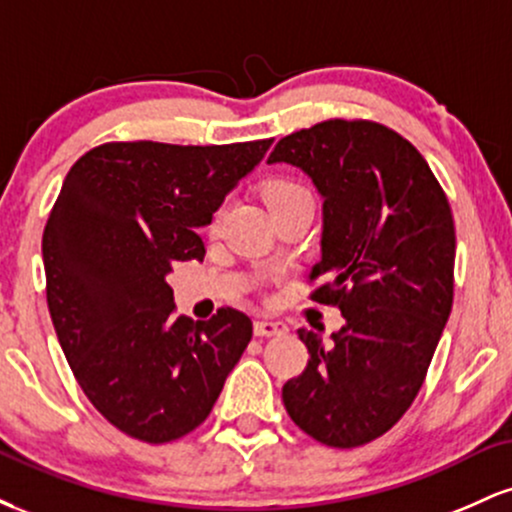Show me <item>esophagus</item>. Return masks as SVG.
Segmentation results:
<instances>
[{
  "instance_id": "1",
  "label": "esophagus",
  "mask_w": 512,
  "mask_h": 512,
  "mask_svg": "<svg viewBox=\"0 0 512 512\" xmlns=\"http://www.w3.org/2000/svg\"><path fill=\"white\" fill-rule=\"evenodd\" d=\"M252 330H255L257 337H276V334L286 332V325L284 322H274V320H257Z\"/></svg>"
}]
</instances>
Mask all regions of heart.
<instances>
[{"label":"heart","instance_id":"b5f03b06","mask_svg":"<svg viewBox=\"0 0 512 512\" xmlns=\"http://www.w3.org/2000/svg\"><path fill=\"white\" fill-rule=\"evenodd\" d=\"M301 195H308V192L291 180H274L272 185L267 187L269 207H274V204H279V202H286V199L301 197ZM216 226H219V214H216V219L211 221V231H216Z\"/></svg>","mask_w":512,"mask_h":512}]
</instances>
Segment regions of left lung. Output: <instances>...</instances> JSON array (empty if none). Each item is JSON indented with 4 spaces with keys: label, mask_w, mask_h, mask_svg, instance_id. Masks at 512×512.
<instances>
[{
    "label": "left lung",
    "mask_w": 512,
    "mask_h": 512,
    "mask_svg": "<svg viewBox=\"0 0 512 512\" xmlns=\"http://www.w3.org/2000/svg\"><path fill=\"white\" fill-rule=\"evenodd\" d=\"M267 163H289L322 197L313 301L342 310L322 342L298 330L308 366L281 390L301 431L358 448L402 419L424 385L452 310L455 223L436 175L407 139L368 120L293 132Z\"/></svg>",
    "instance_id": "obj_1"
}]
</instances>
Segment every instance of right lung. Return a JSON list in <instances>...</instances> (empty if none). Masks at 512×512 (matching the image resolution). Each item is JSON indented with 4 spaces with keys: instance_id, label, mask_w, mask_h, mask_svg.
<instances>
[{
    "instance_id": "add662e5",
    "label": "right lung",
    "mask_w": 512,
    "mask_h": 512,
    "mask_svg": "<svg viewBox=\"0 0 512 512\" xmlns=\"http://www.w3.org/2000/svg\"><path fill=\"white\" fill-rule=\"evenodd\" d=\"M269 146L113 142L62 182L43 233L52 325L84 395L127 436L168 443L195 431L250 344L236 308L202 322L175 315L166 276L204 260L197 228Z\"/></svg>"
}]
</instances>
